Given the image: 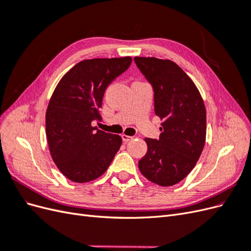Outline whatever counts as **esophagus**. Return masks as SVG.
Listing matches in <instances>:
<instances>
[{"label": "esophagus", "instance_id": "obj_1", "mask_svg": "<svg viewBox=\"0 0 251 251\" xmlns=\"http://www.w3.org/2000/svg\"><path fill=\"white\" fill-rule=\"evenodd\" d=\"M121 138H123V141H124V142H128V141L133 139L132 136H127V135H125V134L121 135Z\"/></svg>", "mask_w": 251, "mask_h": 251}]
</instances>
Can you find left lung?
Returning a JSON list of instances; mask_svg holds the SVG:
<instances>
[{"label": "left lung", "instance_id": "obj_1", "mask_svg": "<svg viewBox=\"0 0 251 251\" xmlns=\"http://www.w3.org/2000/svg\"><path fill=\"white\" fill-rule=\"evenodd\" d=\"M154 90L155 114L163 121L159 139L146 138L141 174L161 186L183 180L200 158L206 137V111L199 90L170 59L134 57Z\"/></svg>", "mask_w": 251, "mask_h": 251}]
</instances>
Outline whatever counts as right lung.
Segmentation results:
<instances>
[{"instance_id":"add662e5","label":"right lung","mask_w":251,"mask_h":251,"mask_svg":"<svg viewBox=\"0 0 251 251\" xmlns=\"http://www.w3.org/2000/svg\"><path fill=\"white\" fill-rule=\"evenodd\" d=\"M132 57L85 59L59 80L46 112V135L53 161L77 183L92 181L108 170L123 139L92 126L101 120L105 89L124 73Z\"/></svg>"}]
</instances>
